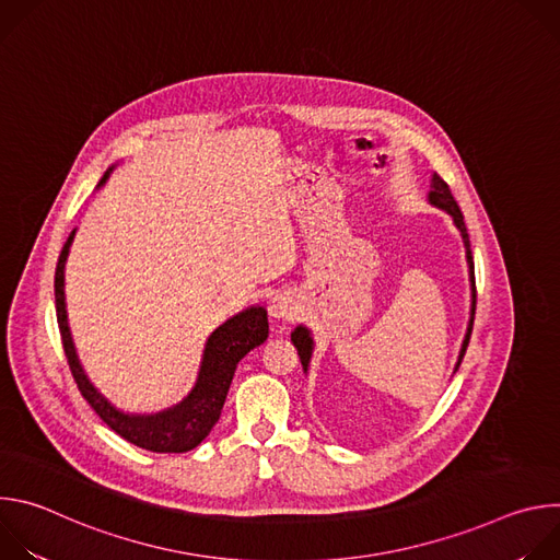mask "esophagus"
Instances as JSON below:
<instances>
[{
  "mask_svg": "<svg viewBox=\"0 0 560 560\" xmlns=\"http://www.w3.org/2000/svg\"><path fill=\"white\" fill-rule=\"evenodd\" d=\"M294 307H296V303L292 301V296L290 294H277L272 301H270V314L275 316V318H290L292 316V312H294Z\"/></svg>",
  "mask_w": 560,
  "mask_h": 560,
  "instance_id": "obj_1",
  "label": "esophagus"
}]
</instances>
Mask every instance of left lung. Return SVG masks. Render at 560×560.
Instances as JSON below:
<instances>
[{
	"label": "left lung",
	"instance_id": "left-lung-1",
	"mask_svg": "<svg viewBox=\"0 0 560 560\" xmlns=\"http://www.w3.org/2000/svg\"><path fill=\"white\" fill-rule=\"evenodd\" d=\"M430 203H434V206L443 208L447 214H452V219H454L456 228H458V230H460V234H463L465 250H467V264H469V281H471V316H469L467 335H465V339H463V346H460V354H458V361H456V368H454V370H458V368H460V361H463V357H465V350H467V346H469L471 328H474V312H476V279H474V259H471V250H469V234H467V228H465V221H463V212H460V208H458V203H456V199H454V195H452L450 186H447V184L443 182V177H441V175H436V173H434V177H432ZM292 343H294V348H296V352H299V359H301V365H303V370H307V363H310V357H312V346H314V343H312V337H310V332H307L303 326H299V328L292 332Z\"/></svg>",
	"mask_w": 560,
	"mask_h": 560
}]
</instances>
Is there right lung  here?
<instances>
[{"label":"right lung","instance_id":"right-lung-1","mask_svg":"<svg viewBox=\"0 0 560 560\" xmlns=\"http://www.w3.org/2000/svg\"><path fill=\"white\" fill-rule=\"evenodd\" d=\"M104 175L102 184L106 182ZM74 236L70 232L68 242L61 248L55 268V310H57V326L61 335L63 354L70 368V374L82 392V396L97 412V417L119 436L130 441L137 447L150 452H188L197 447L214 428L221 417L225 396L236 370V363L242 361L250 350L261 346L268 339V312L257 305L238 312L219 326L203 350V361L199 368L197 383L184 401L166 412L150 415V417H132L113 408L106 398L93 387L89 376L84 374L79 359L74 354V346L70 339L68 322H66V303H63V264L68 257V248Z\"/></svg>","mask_w":560,"mask_h":560}]
</instances>
